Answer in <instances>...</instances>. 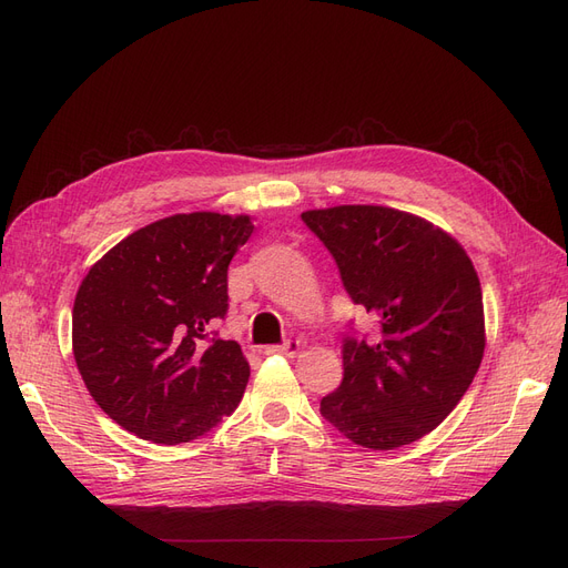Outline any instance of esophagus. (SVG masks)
I'll list each match as a JSON object with an SVG mask.
<instances>
[{
	"mask_svg": "<svg viewBox=\"0 0 568 568\" xmlns=\"http://www.w3.org/2000/svg\"><path fill=\"white\" fill-rule=\"evenodd\" d=\"M266 353H276V355H285V358H295V355L300 353V342L290 339L285 342L283 346H271Z\"/></svg>",
	"mask_w": 568,
	"mask_h": 568,
	"instance_id": "obj_1",
	"label": "esophagus"
}]
</instances>
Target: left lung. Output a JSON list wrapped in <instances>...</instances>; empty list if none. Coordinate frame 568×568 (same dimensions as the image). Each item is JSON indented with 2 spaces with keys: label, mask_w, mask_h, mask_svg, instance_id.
<instances>
[{
  "label": "left lung",
  "mask_w": 568,
  "mask_h": 568,
  "mask_svg": "<svg viewBox=\"0 0 568 568\" xmlns=\"http://www.w3.org/2000/svg\"><path fill=\"white\" fill-rule=\"evenodd\" d=\"M302 220L382 325L376 342H344V379L321 414L361 447L412 445L452 414L485 355L473 260L445 229L386 205L316 207Z\"/></svg>",
  "instance_id": "8db88e82"
}]
</instances>
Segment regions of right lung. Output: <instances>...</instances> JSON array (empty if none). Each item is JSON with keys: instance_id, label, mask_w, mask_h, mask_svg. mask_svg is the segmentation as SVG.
<instances>
[{"instance_id": "obj_1", "label": "right lung", "mask_w": 568, "mask_h": 568, "mask_svg": "<svg viewBox=\"0 0 568 568\" xmlns=\"http://www.w3.org/2000/svg\"><path fill=\"white\" fill-rule=\"evenodd\" d=\"M252 231L250 215H171L119 241L83 276L72 353L121 428L180 445L239 407L250 365L236 342L207 339V329L224 318L229 262Z\"/></svg>"}]
</instances>
